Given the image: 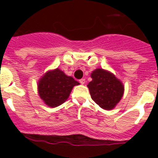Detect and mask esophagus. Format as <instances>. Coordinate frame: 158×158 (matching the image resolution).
Instances as JSON below:
<instances>
[{"label": "esophagus", "mask_w": 158, "mask_h": 158, "mask_svg": "<svg viewBox=\"0 0 158 158\" xmlns=\"http://www.w3.org/2000/svg\"><path fill=\"white\" fill-rule=\"evenodd\" d=\"M80 83L81 84V85H85V79H84V78H82V79H81L80 81Z\"/></svg>", "instance_id": "obj_1"}]
</instances>
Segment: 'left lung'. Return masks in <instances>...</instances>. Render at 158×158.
I'll use <instances>...</instances> for the list:
<instances>
[{
  "label": "left lung",
  "mask_w": 158,
  "mask_h": 158,
  "mask_svg": "<svg viewBox=\"0 0 158 158\" xmlns=\"http://www.w3.org/2000/svg\"><path fill=\"white\" fill-rule=\"evenodd\" d=\"M91 77L87 86L93 101L104 110L115 108L123 96L122 81L112 73L100 68L92 72Z\"/></svg>",
  "instance_id": "1"
}]
</instances>
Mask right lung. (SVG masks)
Here are the masks:
<instances>
[{"mask_svg": "<svg viewBox=\"0 0 158 158\" xmlns=\"http://www.w3.org/2000/svg\"><path fill=\"white\" fill-rule=\"evenodd\" d=\"M78 85L79 82L57 68L48 70L39 80L38 93L46 105L56 107L69 98L73 88Z\"/></svg>", "mask_w": 158, "mask_h": 158, "instance_id": "add662e5", "label": "right lung"}]
</instances>
